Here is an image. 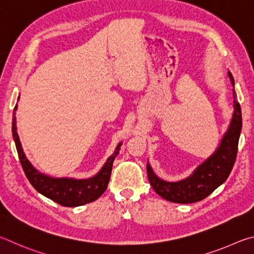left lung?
<instances>
[{"mask_svg":"<svg viewBox=\"0 0 254 254\" xmlns=\"http://www.w3.org/2000/svg\"><path fill=\"white\" fill-rule=\"evenodd\" d=\"M229 77L234 86V79L230 71ZM233 99V117L221 145L215 153L201 164L190 177L176 183L162 181L154 174L152 167L147 164L148 181L159 196L174 203H195L207 197L226 181L237 158L240 132L242 128L241 108L234 90Z\"/></svg>","mask_w":254,"mask_h":254,"instance_id":"obj_1","label":"left lung"}]
</instances>
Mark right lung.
<instances>
[{
  "instance_id": "1",
  "label": "right lung",
  "mask_w": 254,
  "mask_h": 254,
  "mask_svg": "<svg viewBox=\"0 0 254 254\" xmlns=\"http://www.w3.org/2000/svg\"><path fill=\"white\" fill-rule=\"evenodd\" d=\"M17 105L13 110V123H12V134L15 141L17 155H19L20 163L22 168L25 173L26 177L33 188L41 193L44 196L52 199L53 202L60 204L62 206L74 207L80 206L83 204L96 201L98 197L107 190L108 186L111 168L115 157L119 153V144L116 148L114 155L107 159L106 164L102 170L98 173L92 179L88 180H73V179H52L50 176L43 175L38 172L31 165V163L25 157L20 143L19 135L16 131V120H15V110Z\"/></svg>"
}]
</instances>
